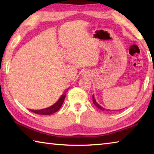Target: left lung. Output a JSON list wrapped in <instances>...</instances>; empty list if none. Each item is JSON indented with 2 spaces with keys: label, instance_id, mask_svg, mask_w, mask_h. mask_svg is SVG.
Returning <instances> with one entry per match:
<instances>
[{
  "label": "left lung",
  "instance_id": "left-lung-1",
  "mask_svg": "<svg viewBox=\"0 0 154 154\" xmlns=\"http://www.w3.org/2000/svg\"><path fill=\"white\" fill-rule=\"evenodd\" d=\"M92 101H93V103L94 104V105L97 106V107L99 109H100V110H102V111H109V109H105V108H103V106H101L100 105H99V104H98L97 103H96V100H95V98H94V95L92 96Z\"/></svg>",
  "mask_w": 154,
  "mask_h": 154
}]
</instances>
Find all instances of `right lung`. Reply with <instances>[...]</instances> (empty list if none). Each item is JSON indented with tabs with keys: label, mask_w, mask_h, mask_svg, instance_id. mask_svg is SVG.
<instances>
[{
	"label": "right lung",
	"mask_w": 154,
	"mask_h": 154,
	"mask_svg": "<svg viewBox=\"0 0 154 154\" xmlns=\"http://www.w3.org/2000/svg\"><path fill=\"white\" fill-rule=\"evenodd\" d=\"M66 94L64 93L61 96V97L60 98L59 100L57 102L49 107L40 109V110H30L33 113L38 114V115H51L52 113H56V111H58L62 105V104L64 103V98L66 97Z\"/></svg>",
	"instance_id": "right-lung-1"
}]
</instances>
